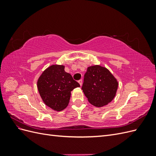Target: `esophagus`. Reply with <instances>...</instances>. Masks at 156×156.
Masks as SVG:
<instances>
[{
  "label": "esophagus",
  "mask_w": 156,
  "mask_h": 156,
  "mask_svg": "<svg viewBox=\"0 0 156 156\" xmlns=\"http://www.w3.org/2000/svg\"><path fill=\"white\" fill-rule=\"evenodd\" d=\"M78 82H79V83L80 85L82 86V84H83V80H82V79H80Z\"/></svg>",
  "instance_id": "1"
}]
</instances>
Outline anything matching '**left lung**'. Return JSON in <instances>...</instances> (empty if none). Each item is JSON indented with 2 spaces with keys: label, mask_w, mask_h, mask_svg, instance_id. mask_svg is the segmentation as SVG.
I'll list each match as a JSON object with an SVG mask.
<instances>
[{
  "label": "left lung",
  "mask_w": 156,
  "mask_h": 156,
  "mask_svg": "<svg viewBox=\"0 0 156 156\" xmlns=\"http://www.w3.org/2000/svg\"><path fill=\"white\" fill-rule=\"evenodd\" d=\"M118 86L116 79L109 71L96 65L87 68L81 88L92 105L101 107L114 99Z\"/></svg>",
  "instance_id": "1"
}]
</instances>
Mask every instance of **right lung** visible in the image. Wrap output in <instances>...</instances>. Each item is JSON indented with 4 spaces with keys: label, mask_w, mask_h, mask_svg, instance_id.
I'll return each instance as SVG.
<instances>
[{
    "label": "right lung",
    "mask_w": 156,
    "mask_h": 156,
    "mask_svg": "<svg viewBox=\"0 0 156 156\" xmlns=\"http://www.w3.org/2000/svg\"><path fill=\"white\" fill-rule=\"evenodd\" d=\"M40 95L45 104L56 111L68 105L71 91L80 84L64 71V66L52 65L40 75L37 82Z\"/></svg>",
    "instance_id": "obj_1"
}]
</instances>
